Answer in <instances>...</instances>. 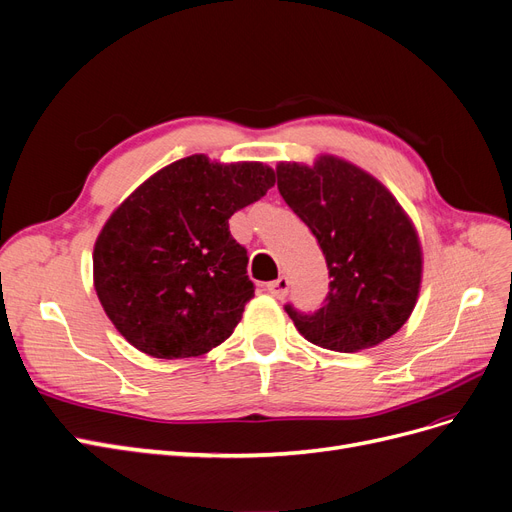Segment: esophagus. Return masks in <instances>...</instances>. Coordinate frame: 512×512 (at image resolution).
<instances>
[{"mask_svg":"<svg viewBox=\"0 0 512 512\" xmlns=\"http://www.w3.org/2000/svg\"><path fill=\"white\" fill-rule=\"evenodd\" d=\"M266 289H268V293H270L272 297H276V299L287 297V293H289V278H287V276H280L278 280L268 282Z\"/></svg>","mask_w":512,"mask_h":512,"instance_id":"34e87169","label":"esophagus"}]
</instances>
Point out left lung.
Returning <instances> with one entry per match:
<instances>
[{
	"instance_id": "left-lung-1",
	"label": "left lung",
	"mask_w": 512,
	"mask_h": 512,
	"mask_svg": "<svg viewBox=\"0 0 512 512\" xmlns=\"http://www.w3.org/2000/svg\"><path fill=\"white\" fill-rule=\"evenodd\" d=\"M278 192L316 236L329 268V295L314 314L285 306L314 346L361 352L399 331L422 285V244L388 189L335 156L312 166L280 162Z\"/></svg>"
}]
</instances>
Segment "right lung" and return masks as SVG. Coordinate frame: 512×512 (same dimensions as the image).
Listing matches in <instances>:
<instances>
[{"mask_svg":"<svg viewBox=\"0 0 512 512\" xmlns=\"http://www.w3.org/2000/svg\"><path fill=\"white\" fill-rule=\"evenodd\" d=\"M274 181L261 162L194 154L158 170L111 213L94 242V291L130 346L173 361L234 333L255 287L227 221Z\"/></svg>","mask_w":512,"mask_h":512,"instance_id":"right-lung-1","label":"right lung"}]
</instances>
